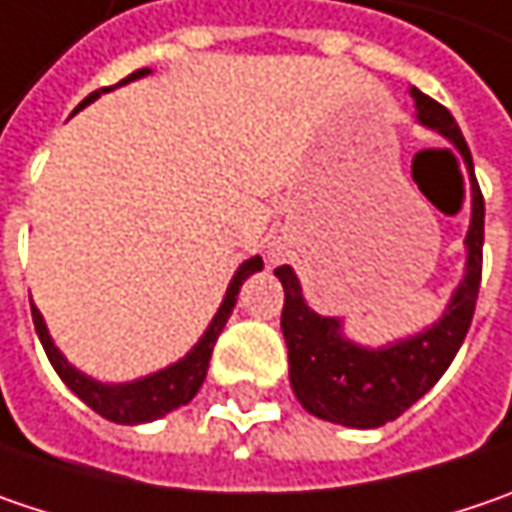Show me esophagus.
Wrapping results in <instances>:
<instances>
[{"instance_id": "esophagus-1", "label": "esophagus", "mask_w": 512, "mask_h": 512, "mask_svg": "<svg viewBox=\"0 0 512 512\" xmlns=\"http://www.w3.org/2000/svg\"><path fill=\"white\" fill-rule=\"evenodd\" d=\"M272 257H278V252H272Z\"/></svg>"}]
</instances>
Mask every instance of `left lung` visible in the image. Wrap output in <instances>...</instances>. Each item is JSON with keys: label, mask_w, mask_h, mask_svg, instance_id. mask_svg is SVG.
Wrapping results in <instances>:
<instances>
[{"label": "left lung", "mask_w": 512, "mask_h": 512, "mask_svg": "<svg viewBox=\"0 0 512 512\" xmlns=\"http://www.w3.org/2000/svg\"><path fill=\"white\" fill-rule=\"evenodd\" d=\"M408 95L414 98L417 121L446 138L464 156L466 173H469L472 214L464 237V278L455 286L440 318L406 339L382 347L359 345L345 336L342 318L318 316L304 301L301 281L292 266L275 269L278 281L284 286L281 330L289 350L292 391L310 414L347 429L385 426L388 420H397L435 385L443 371L452 365L458 347L464 345L466 330L475 313L478 286H481L484 196L475 182L469 147L446 106L423 95L417 86H411Z\"/></svg>", "instance_id": "left-lung-1"}]
</instances>
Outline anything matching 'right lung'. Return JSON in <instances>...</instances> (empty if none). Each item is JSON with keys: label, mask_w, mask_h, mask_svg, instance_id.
<instances>
[{"label": "right lung", "mask_w": 512, "mask_h": 512, "mask_svg": "<svg viewBox=\"0 0 512 512\" xmlns=\"http://www.w3.org/2000/svg\"><path fill=\"white\" fill-rule=\"evenodd\" d=\"M150 69H138L130 77H124L118 86L130 83V80H138V77H147ZM115 86H104L98 92H92L89 98H83L75 112H80L83 106H89L92 101H98L104 92H112ZM263 269V260L260 255L249 257L240 263V269L234 272L231 284H228L226 295H223V304L220 310L214 313L211 324L205 327V333L199 336L196 342L182 359H176L173 365H167L162 371H153L147 376H138V379H130V382H101V379H92L89 374L77 371L75 365L60 353V347L54 345L51 333L46 327V318L43 313L31 304V318H34V327H37V336L43 342V350H46L48 362L51 368L57 371V376L69 385V391L80 397L86 406L92 411H98L101 417L112 420V423H121V426H136V423H150V420H159L170 414L173 408L188 406L196 397L199 385L205 382V374H208V362H211V353H214V345L226 327L228 316L237 304V295H240V286L249 275H255Z\"/></svg>", "instance_id": "right-lung-1"}]
</instances>
